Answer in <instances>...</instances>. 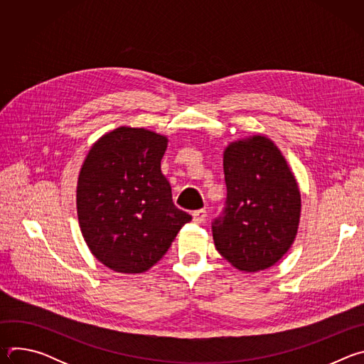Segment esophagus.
I'll list each match as a JSON object with an SVG mask.
<instances>
[{"instance_id": "obj_1", "label": "esophagus", "mask_w": 364, "mask_h": 364, "mask_svg": "<svg viewBox=\"0 0 364 364\" xmlns=\"http://www.w3.org/2000/svg\"><path fill=\"white\" fill-rule=\"evenodd\" d=\"M205 218H207V212L205 210H196L193 213V219L196 223H204L205 222Z\"/></svg>"}]
</instances>
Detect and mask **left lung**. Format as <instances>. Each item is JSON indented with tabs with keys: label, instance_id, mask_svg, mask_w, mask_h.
Listing matches in <instances>:
<instances>
[{
	"label": "left lung",
	"instance_id": "left-lung-1",
	"mask_svg": "<svg viewBox=\"0 0 364 364\" xmlns=\"http://www.w3.org/2000/svg\"><path fill=\"white\" fill-rule=\"evenodd\" d=\"M223 170L228 205L213 223L215 246L239 271L268 269L281 261L298 233L296 178L277 144L262 134L229 142Z\"/></svg>",
	"mask_w": 364,
	"mask_h": 364
}]
</instances>
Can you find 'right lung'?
<instances>
[{"label":"right lung","instance_id":"1","mask_svg":"<svg viewBox=\"0 0 364 364\" xmlns=\"http://www.w3.org/2000/svg\"><path fill=\"white\" fill-rule=\"evenodd\" d=\"M168 138L119 127L93 142L76 187L82 236L92 255L119 274H141L167 253L191 216L177 209L161 173Z\"/></svg>","mask_w":364,"mask_h":364}]
</instances>
